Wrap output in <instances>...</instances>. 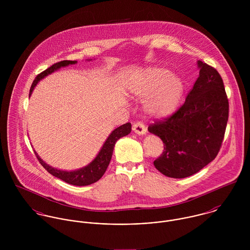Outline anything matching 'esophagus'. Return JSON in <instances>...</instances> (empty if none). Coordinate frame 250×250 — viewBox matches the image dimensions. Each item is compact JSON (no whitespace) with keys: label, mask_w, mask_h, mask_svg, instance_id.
Returning a JSON list of instances; mask_svg holds the SVG:
<instances>
[{"label":"esophagus","mask_w":250,"mask_h":250,"mask_svg":"<svg viewBox=\"0 0 250 250\" xmlns=\"http://www.w3.org/2000/svg\"><path fill=\"white\" fill-rule=\"evenodd\" d=\"M133 131H134L136 134L143 136V135H145V133H146V128H145V126L143 125V122L139 121V122L134 123V125H133Z\"/></svg>","instance_id":"esophagus-1"}]
</instances>
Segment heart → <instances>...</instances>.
<instances>
[{
    "mask_svg": "<svg viewBox=\"0 0 250 250\" xmlns=\"http://www.w3.org/2000/svg\"><path fill=\"white\" fill-rule=\"evenodd\" d=\"M130 91L138 98L149 96L144 109L152 117L165 118L178 108L185 92L182 79L165 67L153 66L142 73L129 84Z\"/></svg>",
    "mask_w": 250,
    "mask_h": 250,
    "instance_id": "1",
    "label": "heart"
}]
</instances>
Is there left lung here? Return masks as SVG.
I'll return each mask as SVG.
<instances>
[{
	"instance_id": "8db88e82",
	"label": "left lung",
	"mask_w": 250,
	"mask_h": 250,
	"mask_svg": "<svg viewBox=\"0 0 250 250\" xmlns=\"http://www.w3.org/2000/svg\"><path fill=\"white\" fill-rule=\"evenodd\" d=\"M199 76L185 103L148 131L164 143L155 167L170 178H186L214 161L224 138L229 104L223 81L214 67L197 62Z\"/></svg>"
}]
</instances>
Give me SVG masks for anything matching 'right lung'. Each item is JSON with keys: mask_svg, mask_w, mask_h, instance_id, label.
Here are the masks:
<instances>
[{"mask_svg": "<svg viewBox=\"0 0 250 250\" xmlns=\"http://www.w3.org/2000/svg\"><path fill=\"white\" fill-rule=\"evenodd\" d=\"M76 63H77V61H62V62L53 64L51 67H49L45 71L38 74L31 86L30 96L32 95L33 90L35 89L36 84L38 83V82L40 80H42L45 77H47L48 75L59 70L62 67H65L70 64H76ZM131 130H132V125L129 122L114 129L107 137L106 142L103 144L102 148L100 149L97 156L93 159V161L90 162L87 166H85L82 168H79V169H75L71 171L61 170V169L52 167L51 166L47 165L44 161H42V159L37 155V153L36 152V157H37L39 163L41 164V166L53 176L61 179V180L64 181L68 184L74 185V186H80V187L87 186V185L97 182L104 175V173L106 172L107 167L109 165L115 143L120 138L129 135L131 133Z\"/></svg>", "mask_w": 250, "mask_h": 250, "instance_id": "add662e5", "label": "right lung"}]
</instances>
